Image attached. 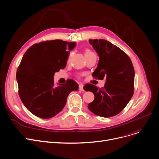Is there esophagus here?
Wrapping results in <instances>:
<instances>
[{
	"label": "esophagus",
	"mask_w": 159,
	"mask_h": 159,
	"mask_svg": "<svg viewBox=\"0 0 159 159\" xmlns=\"http://www.w3.org/2000/svg\"><path fill=\"white\" fill-rule=\"evenodd\" d=\"M79 89L81 91H84V89H83V85H82V84H80L79 85Z\"/></svg>",
	"instance_id": "esophagus-1"
}]
</instances>
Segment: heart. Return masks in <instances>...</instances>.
<instances>
[{"instance_id": "b5f03b06", "label": "heart", "mask_w": 159, "mask_h": 159, "mask_svg": "<svg viewBox=\"0 0 159 159\" xmlns=\"http://www.w3.org/2000/svg\"><path fill=\"white\" fill-rule=\"evenodd\" d=\"M92 53H93V52H92L90 50H89V49H85V57H87V56H89V55L92 54ZM72 57H73V53H70V54L69 55V57H68L67 63L70 62V61H71V60H72Z\"/></svg>"}]
</instances>
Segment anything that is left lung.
<instances>
[{
	"mask_svg": "<svg viewBox=\"0 0 159 159\" xmlns=\"http://www.w3.org/2000/svg\"><path fill=\"white\" fill-rule=\"evenodd\" d=\"M99 56L98 67L92 73L94 78L106 79L104 87L98 89L87 84L85 89L94 94L88 105L94 114L110 117L122 111L133 96L135 71L128 56L118 47L103 39L89 40Z\"/></svg>",
	"mask_w": 159,
	"mask_h": 159,
	"instance_id": "8db88e82",
	"label": "left lung"
}]
</instances>
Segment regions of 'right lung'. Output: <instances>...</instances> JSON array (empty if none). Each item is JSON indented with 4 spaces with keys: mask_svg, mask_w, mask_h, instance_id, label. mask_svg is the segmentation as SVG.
Instances as JSON below:
<instances>
[{
    "mask_svg": "<svg viewBox=\"0 0 159 159\" xmlns=\"http://www.w3.org/2000/svg\"><path fill=\"white\" fill-rule=\"evenodd\" d=\"M76 42L61 40L35 43L27 50L16 71L18 94L26 108L42 119L55 116L66 104L69 93L78 89L73 80L54 83V73L66 66Z\"/></svg>",
    "mask_w": 159,
    "mask_h": 159,
    "instance_id": "1",
    "label": "right lung"
}]
</instances>
